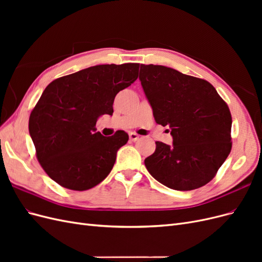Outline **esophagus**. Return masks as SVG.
Instances as JSON below:
<instances>
[{"label":"esophagus","instance_id":"esophagus-1","mask_svg":"<svg viewBox=\"0 0 262 262\" xmlns=\"http://www.w3.org/2000/svg\"><path fill=\"white\" fill-rule=\"evenodd\" d=\"M129 137H130V140H131V141H137V140H139V138H140L139 134L136 133V132L129 133Z\"/></svg>","mask_w":262,"mask_h":262}]
</instances>
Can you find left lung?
Listing matches in <instances>:
<instances>
[{
  "instance_id": "8db88e82",
  "label": "left lung",
  "mask_w": 262,
  "mask_h": 262,
  "mask_svg": "<svg viewBox=\"0 0 262 262\" xmlns=\"http://www.w3.org/2000/svg\"><path fill=\"white\" fill-rule=\"evenodd\" d=\"M140 81L156 123L168 125L172 145L156 141L146 169L164 186L198 189L215 177L232 149V115L213 85L163 66L141 64Z\"/></svg>"
}]
</instances>
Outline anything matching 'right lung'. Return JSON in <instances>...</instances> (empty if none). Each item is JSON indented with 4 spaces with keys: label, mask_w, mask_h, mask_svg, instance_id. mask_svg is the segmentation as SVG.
I'll list each match as a JSON object with an SVG mask.
<instances>
[{
    "label": "right lung",
    "mask_w": 262,
    "mask_h": 262,
    "mask_svg": "<svg viewBox=\"0 0 262 262\" xmlns=\"http://www.w3.org/2000/svg\"><path fill=\"white\" fill-rule=\"evenodd\" d=\"M139 63L101 64L62 76L46 87L29 117V133L42 169L61 187L89 190L112 171L117 150L129 140L96 132L101 115H113L116 95L138 78Z\"/></svg>",
    "instance_id": "right-lung-1"
}]
</instances>
